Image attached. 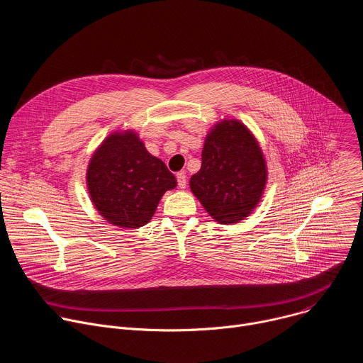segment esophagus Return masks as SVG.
Returning a JSON list of instances; mask_svg holds the SVG:
<instances>
[{
	"instance_id": "obj_1",
	"label": "esophagus",
	"mask_w": 363,
	"mask_h": 363,
	"mask_svg": "<svg viewBox=\"0 0 363 363\" xmlns=\"http://www.w3.org/2000/svg\"><path fill=\"white\" fill-rule=\"evenodd\" d=\"M177 181H178V186L181 189H184L186 186V175H185V172H178L177 174Z\"/></svg>"
}]
</instances>
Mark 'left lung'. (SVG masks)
I'll return each instance as SVG.
<instances>
[{"label":"left lung","mask_w":363,"mask_h":363,"mask_svg":"<svg viewBox=\"0 0 363 363\" xmlns=\"http://www.w3.org/2000/svg\"><path fill=\"white\" fill-rule=\"evenodd\" d=\"M201 169L189 186L220 224L240 223L260 202L267 168L252 133L238 121H223L206 135Z\"/></svg>","instance_id":"8db88e82"}]
</instances>
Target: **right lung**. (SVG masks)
<instances>
[{
    "instance_id": "right-lung-1",
    "label": "right lung",
    "mask_w": 363,
    "mask_h": 363,
    "mask_svg": "<svg viewBox=\"0 0 363 363\" xmlns=\"http://www.w3.org/2000/svg\"><path fill=\"white\" fill-rule=\"evenodd\" d=\"M86 179L94 208L122 228L147 224L162 195L177 186L174 174L132 130L115 132L101 142Z\"/></svg>"
}]
</instances>
